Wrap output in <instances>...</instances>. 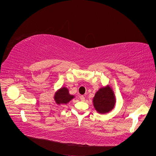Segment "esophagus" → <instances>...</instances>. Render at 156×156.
<instances>
[{
	"label": "esophagus",
	"mask_w": 156,
	"mask_h": 156,
	"mask_svg": "<svg viewBox=\"0 0 156 156\" xmlns=\"http://www.w3.org/2000/svg\"><path fill=\"white\" fill-rule=\"evenodd\" d=\"M80 100H81L82 101H85V98H84V96H80Z\"/></svg>",
	"instance_id": "34e87169"
}]
</instances>
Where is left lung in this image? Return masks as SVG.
Instances as JSON below:
<instances>
[{
    "label": "left lung",
    "instance_id": "obj_1",
    "mask_svg": "<svg viewBox=\"0 0 156 156\" xmlns=\"http://www.w3.org/2000/svg\"><path fill=\"white\" fill-rule=\"evenodd\" d=\"M93 104L100 113L104 114L111 111L115 104V97L112 89L107 87L99 90L93 99Z\"/></svg>",
    "mask_w": 156,
    "mask_h": 156
}]
</instances>
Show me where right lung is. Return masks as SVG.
<instances>
[{"label": "right lung", "mask_w": 156, "mask_h": 156, "mask_svg": "<svg viewBox=\"0 0 156 156\" xmlns=\"http://www.w3.org/2000/svg\"><path fill=\"white\" fill-rule=\"evenodd\" d=\"M74 98L73 96L70 95L68 90L66 88H62L55 94V100L56 103H64L66 104L71 100Z\"/></svg>", "instance_id": "obj_1"}]
</instances>
